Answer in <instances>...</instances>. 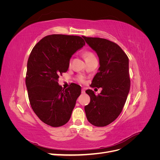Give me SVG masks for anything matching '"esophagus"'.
<instances>
[{
    "label": "esophagus",
    "mask_w": 160,
    "mask_h": 160,
    "mask_svg": "<svg viewBox=\"0 0 160 160\" xmlns=\"http://www.w3.org/2000/svg\"><path fill=\"white\" fill-rule=\"evenodd\" d=\"M81 93H85V88H82L81 89Z\"/></svg>",
    "instance_id": "obj_1"
}]
</instances>
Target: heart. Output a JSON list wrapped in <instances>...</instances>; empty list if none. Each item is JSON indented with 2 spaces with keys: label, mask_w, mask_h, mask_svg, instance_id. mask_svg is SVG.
I'll use <instances>...</instances> for the list:
<instances>
[{
  "label": "heart",
  "mask_w": 160,
  "mask_h": 160,
  "mask_svg": "<svg viewBox=\"0 0 160 160\" xmlns=\"http://www.w3.org/2000/svg\"><path fill=\"white\" fill-rule=\"evenodd\" d=\"M83 55H84V57H85V60H86V61L88 60V59H91V58L95 57V55L93 54V53H92L91 52H89V51H86V52H85ZM69 65H71V62H69ZM78 80H79V81L81 82V83H83L84 81H85L84 77L82 76V75L78 76Z\"/></svg>",
  "instance_id": "b5f03b06"
}]
</instances>
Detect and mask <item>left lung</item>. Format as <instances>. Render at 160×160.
Instances as JSON below:
<instances>
[{"label": "left lung", "mask_w": 160, "mask_h": 160, "mask_svg": "<svg viewBox=\"0 0 160 160\" xmlns=\"http://www.w3.org/2000/svg\"><path fill=\"white\" fill-rule=\"evenodd\" d=\"M83 38L99 59V71L91 86L103 89L98 95L91 89L85 91L91 99L85 106L86 117L95 126L104 127L118 118L126 101L130 89L129 59L112 41L98 37Z\"/></svg>", "instance_id": "obj_1"}]
</instances>
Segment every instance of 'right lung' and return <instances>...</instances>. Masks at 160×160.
<instances>
[{"mask_svg":"<svg viewBox=\"0 0 160 160\" xmlns=\"http://www.w3.org/2000/svg\"><path fill=\"white\" fill-rule=\"evenodd\" d=\"M85 45L79 36L51 35L38 42L27 62L26 86L31 108L42 122L60 127L70 119L81 87L63 89L59 75L68 70L71 56Z\"/></svg>","mask_w":160,"mask_h":160,"instance_id":"add662e5","label":"right lung"}]
</instances>
